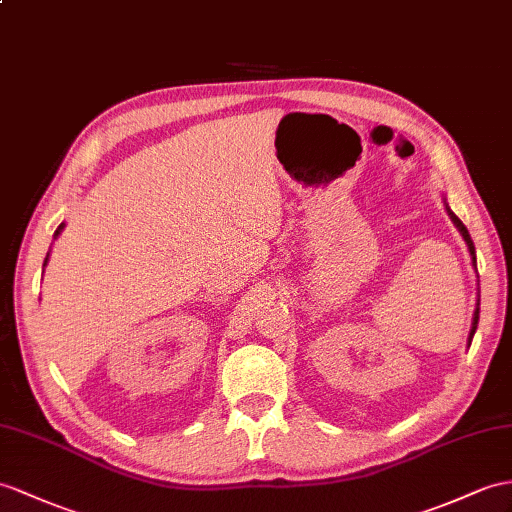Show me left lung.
<instances>
[{
  "mask_svg": "<svg viewBox=\"0 0 512 512\" xmlns=\"http://www.w3.org/2000/svg\"><path fill=\"white\" fill-rule=\"evenodd\" d=\"M443 202H445V197H443ZM445 210H447V215H450V219H452V223L456 226V230L460 232V236H463L465 239V243H467V249H469V256H471V265H473V269H476V247H473V241H471V236H469V230L465 228V223L460 221L452 210H450V206H447V202H445ZM478 319H480V282H478V297H476V310H473V319H471V330H469V336H467V343L471 345V339H473V334H476V328H478Z\"/></svg>",
  "mask_w": 512,
  "mask_h": 512,
  "instance_id": "left-lung-1",
  "label": "left lung"
}]
</instances>
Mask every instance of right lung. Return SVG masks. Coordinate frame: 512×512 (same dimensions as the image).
<instances>
[{"instance_id": "1", "label": "right lung", "mask_w": 512, "mask_h": 512, "mask_svg": "<svg viewBox=\"0 0 512 512\" xmlns=\"http://www.w3.org/2000/svg\"><path fill=\"white\" fill-rule=\"evenodd\" d=\"M62 230H65V223H60V226L56 228V232H54V239H58V236H60V232ZM47 260H49V252H47V256H45V263H43V271H45V267H47Z\"/></svg>"}]
</instances>
